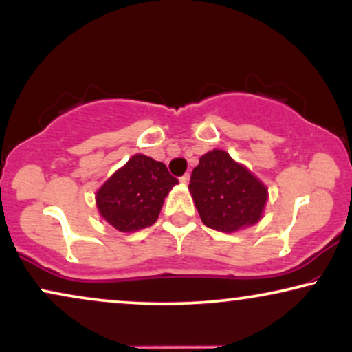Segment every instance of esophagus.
<instances>
[{
  "label": "esophagus",
  "instance_id": "obj_1",
  "mask_svg": "<svg viewBox=\"0 0 352 352\" xmlns=\"http://www.w3.org/2000/svg\"><path fill=\"white\" fill-rule=\"evenodd\" d=\"M189 179H190V175H189V173H186L184 176H181V177H179V181L182 182V184H189Z\"/></svg>",
  "mask_w": 352,
  "mask_h": 352
}]
</instances>
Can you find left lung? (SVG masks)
<instances>
[{
    "instance_id": "8db88e82",
    "label": "left lung",
    "mask_w": 352,
    "mask_h": 352,
    "mask_svg": "<svg viewBox=\"0 0 352 352\" xmlns=\"http://www.w3.org/2000/svg\"><path fill=\"white\" fill-rule=\"evenodd\" d=\"M189 189L204 224L221 232L258 223L267 200L266 186L224 151L200 157Z\"/></svg>"
}]
</instances>
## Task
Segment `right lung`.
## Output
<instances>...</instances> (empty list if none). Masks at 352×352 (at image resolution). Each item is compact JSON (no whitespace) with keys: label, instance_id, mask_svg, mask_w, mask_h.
Here are the masks:
<instances>
[{"label":"right lung","instance_id":"1","mask_svg":"<svg viewBox=\"0 0 352 352\" xmlns=\"http://www.w3.org/2000/svg\"><path fill=\"white\" fill-rule=\"evenodd\" d=\"M165 163L131 157L96 194L99 213L120 232H134L155 223L163 200L177 184Z\"/></svg>","mask_w":352,"mask_h":352}]
</instances>
